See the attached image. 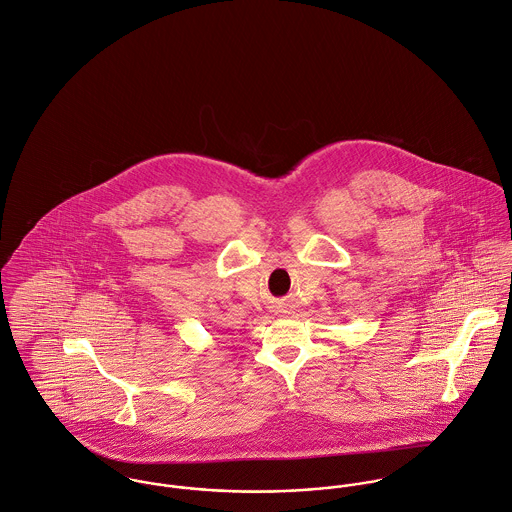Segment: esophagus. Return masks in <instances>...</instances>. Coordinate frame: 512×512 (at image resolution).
I'll list each match as a JSON object with an SVG mask.
<instances>
[{
    "instance_id": "34e87169",
    "label": "esophagus",
    "mask_w": 512,
    "mask_h": 512,
    "mask_svg": "<svg viewBox=\"0 0 512 512\" xmlns=\"http://www.w3.org/2000/svg\"><path fill=\"white\" fill-rule=\"evenodd\" d=\"M279 312H285V308H279Z\"/></svg>"
}]
</instances>
